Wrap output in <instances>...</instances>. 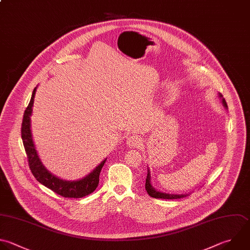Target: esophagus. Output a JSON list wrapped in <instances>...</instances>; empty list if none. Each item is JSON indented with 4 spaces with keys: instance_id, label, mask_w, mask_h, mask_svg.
Returning a JSON list of instances; mask_svg holds the SVG:
<instances>
[{
    "instance_id": "obj_1",
    "label": "esophagus",
    "mask_w": 250,
    "mask_h": 250,
    "mask_svg": "<svg viewBox=\"0 0 250 250\" xmlns=\"http://www.w3.org/2000/svg\"><path fill=\"white\" fill-rule=\"evenodd\" d=\"M127 146L131 148H134V147H140V146L142 145V139L139 137V136H131L127 139V142H126Z\"/></svg>"
}]
</instances>
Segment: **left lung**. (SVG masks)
<instances>
[{
	"instance_id": "obj_1",
	"label": "left lung",
	"mask_w": 250,
	"mask_h": 250,
	"mask_svg": "<svg viewBox=\"0 0 250 250\" xmlns=\"http://www.w3.org/2000/svg\"><path fill=\"white\" fill-rule=\"evenodd\" d=\"M218 97L219 99L222 101V104L223 106L228 109V105H227V103L225 101V99L223 98L222 94L218 93ZM146 189L148 193V195H150L151 197H154V198H164V199H176V198H182V197H185V196H188V194L185 193V194H174V193H167V192H163V191H160V190H157L156 188H154V187H152L151 185V178H150V171L149 169L147 168V176H146Z\"/></svg>"
}]
</instances>
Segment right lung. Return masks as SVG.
Segmentation results:
<instances>
[{
    "label": "right lung",
    "mask_w": 250,
    "mask_h": 250,
    "mask_svg": "<svg viewBox=\"0 0 250 250\" xmlns=\"http://www.w3.org/2000/svg\"><path fill=\"white\" fill-rule=\"evenodd\" d=\"M36 91L37 87L33 90L30 103L24 111L21 126V138L27 154L30 170L39 183L63 197L80 198L86 196L97 188L99 185L100 173L106 161V158L104 159L90 174L76 181L63 180L51 173L42 163L38 155L31 132V115Z\"/></svg>",
    "instance_id": "1"
}]
</instances>
